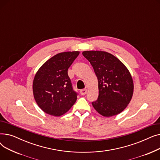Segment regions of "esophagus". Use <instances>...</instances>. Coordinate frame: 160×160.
<instances>
[{
  "instance_id": "1",
  "label": "esophagus",
  "mask_w": 160,
  "mask_h": 160,
  "mask_svg": "<svg viewBox=\"0 0 160 160\" xmlns=\"http://www.w3.org/2000/svg\"><path fill=\"white\" fill-rule=\"evenodd\" d=\"M80 93L82 95H85L87 93V89H81L80 91Z\"/></svg>"
}]
</instances>
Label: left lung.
Instances as JSON below:
<instances>
[{
    "mask_svg": "<svg viewBox=\"0 0 160 160\" xmlns=\"http://www.w3.org/2000/svg\"><path fill=\"white\" fill-rule=\"evenodd\" d=\"M83 56L90 62L98 83V97L92 102L104 117L122 112L132 98L133 82L128 69L117 58L104 51L87 50Z\"/></svg>",
    "mask_w": 160,
    "mask_h": 160,
    "instance_id": "1",
    "label": "left lung"
}]
</instances>
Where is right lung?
Masks as SVG:
<instances>
[{"label":"right lung","instance_id":"add662e5","mask_svg":"<svg viewBox=\"0 0 160 160\" xmlns=\"http://www.w3.org/2000/svg\"><path fill=\"white\" fill-rule=\"evenodd\" d=\"M80 52H64L48 60L36 72L33 93L39 107L46 113L59 117L68 112L77 101L67 71Z\"/></svg>","mask_w":160,"mask_h":160}]
</instances>
